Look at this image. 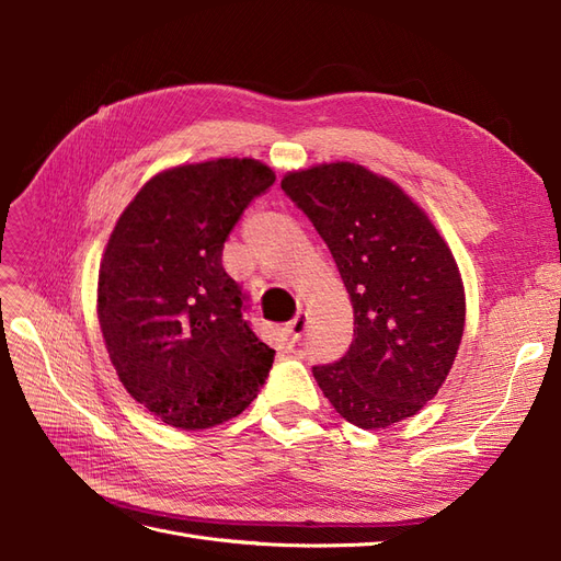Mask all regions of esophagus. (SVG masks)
<instances>
[{"instance_id":"obj_1","label":"esophagus","mask_w":561,"mask_h":561,"mask_svg":"<svg viewBox=\"0 0 561 561\" xmlns=\"http://www.w3.org/2000/svg\"><path fill=\"white\" fill-rule=\"evenodd\" d=\"M304 328H307V320H304V316H295L290 322L285 325V334L290 336V342L297 344L301 334H304Z\"/></svg>"}]
</instances>
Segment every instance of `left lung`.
Here are the masks:
<instances>
[{"mask_svg": "<svg viewBox=\"0 0 561 561\" xmlns=\"http://www.w3.org/2000/svg\"><path fill=\"white\" fill-rule=\"evenodd\" d=\"M280 186L328 243L353 304L344 358L313 367L320 390L365 431L414 416L445 383L463 336L449 245L398 184L358 163L287 173Z\"/></svg>", "mask_w": 561, "mask_h": 561, "instance_id": "left-lung-1", "label": "left lung"}]
</instances>
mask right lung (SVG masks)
I'll list each match as a JSON object with an SVG mask.
<instances>
[{"mask_svg": "<svg viewBox=\"0 0 561 561\" xmlns=\"http://www.w3.org/2000/svg\"><path fill=\"white\" fill-rule=\"evenodd\" d=\"M274 182L254 159L178 165L135 194L110 236L100 330L124 388L168 426L201 431L239 416L274 365L222 264L231 229Z\"/></svg>", "mask_w": 561, "mask_h": 561, "instance_id": "obj_1", "label": "right lung"}]
</instances>
